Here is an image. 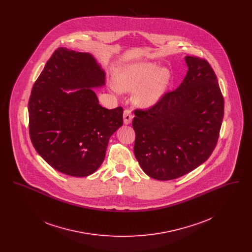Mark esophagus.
I'll list each match as a JSON object with an SVG mask.
<instances>
[{
  "label": "esophagus",
  "mask_w": 252,
  "mask_h": 252,
  "mask_svg": "<svg viewBox=\"0 0 252 252\" xmlns=\"http://www.w3.org/2000/svg\"><path fill=\"white\" fill-rule=\"evenodd\" d=\"M132 119H133V115L131 111L129 109H126L124 111V123L126 125H129L131 123Z\"/></svg>",
  "instance_id": "1"
}]
</instances>
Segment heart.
<instances>
[{
  "label": "heart",
  "mask_w": 252,
  "mask_h": 252,
  "mask_svg": "<svg viewBox=\"0 0 252 252\" xmlns=\"http://www.w3.org/2000/svg\"><path fill=\"white\" fill-rule=\"evenodd\" d=\"M170 79L168 70L148 62H139L126 66L114 76L115 87L121 92H132L134 101L141 107H150L163 94Z\"/></svg>",
  "instance_id": "1"
}]
</instances>
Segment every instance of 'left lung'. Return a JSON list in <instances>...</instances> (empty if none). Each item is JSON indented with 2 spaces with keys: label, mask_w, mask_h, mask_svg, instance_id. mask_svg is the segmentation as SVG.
<instances>
[{
  "label": "left lung",
  "mask_w": 252,
  "mask_h": 252,
  "mask_svg": "<svg viewBox=\"0 0 252 252\" xmlns=\"http://www.w3.org/2000/svg\"><path fill=\"white\" fill-rule=\"evenodd\" d=\"M185 60L188 72L178 89L148 109L134 110V154L155 180H175L198 167L219 138L224 98L215 71L204 59Z\"/></svg>",
  "instance_id": "8db88e82"
}]
</instances>
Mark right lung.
<instances>
[{
    "label": "right lung",
    "mask_w": 252,
    "mask_h": 252,
    "mask_svg": "<svg viewBox=\"0 0 252 252\" xmlns=\"http://www.w3.org/2000/svg\"><path fill=\"white\" fill-rule=\"evenodd\" d=\"M104 85L105 72L91 54L60 47L33 86L28 102L31 142L63 174L94 173L104 161L110 136L123 126V108H103L91 89ZM64 89L77 91L67 94Z\"/></svg>",
    "instance_id": "obj_1"
}]
</instances>
